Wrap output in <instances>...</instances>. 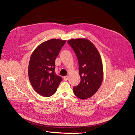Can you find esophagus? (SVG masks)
Returning <instances> with one entry per match:
<instances>
[{"mask_svg": "<svg viewBox=\"0 0 135 135\" xmlns=\"http://www.w3.org/2000/svg\"><path fill=\"white\" fill-rule=\"evenodd\" d=\"M68 79V76H64V80L65 81H67Z\"/></svg>", "mask_w": 135, "mask_h": 135, "instance_id": "1", "label": "esophagus"}]
</instances>
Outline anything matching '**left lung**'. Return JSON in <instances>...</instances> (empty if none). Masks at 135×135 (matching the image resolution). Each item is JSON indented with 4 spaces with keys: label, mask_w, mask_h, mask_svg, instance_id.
Segmentation results:
<instances>
[{
    "label": "left lung",
    "mask_w": 135,
    "mask_h": 135,
    "mask_svg": "<svg viewBox=\"0 0 135 135\" xmlns=\"http://www.w3.org/2000/svg\"><path fill=\"white\" fill-rule=\"evenodd\" d=\"M76 54L79 63L80 84L74 87V94L84 100L91 97L100 88L104 78L101 56L95 46L86 38L68 40Z\"/></svg>",
    "instance_id": "8db88e82"
}]
</instances>
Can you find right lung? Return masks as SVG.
Wrapping results in <instances>:
<instances>
[{"instance_id":"1","label":"right lung","mask_w":135,"mask_h":135,"mask_svg":"<svg viewBox=\"0 0 135 135\" xmlns=\"http://www.w3.org/2000/svg\"><path fill=\"white\" fill-rule=\"evenodd\" d=\"M66 40L51 39L38 45L32 52L28 66V77L34 90L48 97L57 91L61 77L55 73V61Z\"/></svg>"}]
</instances>
